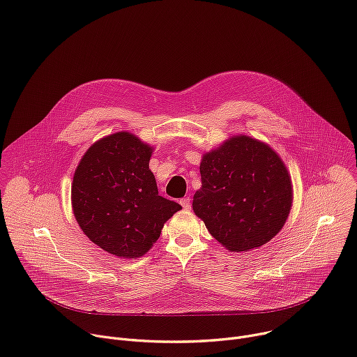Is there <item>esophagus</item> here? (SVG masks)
I'll return each instance as SVG.
<instances>
[{
    "label": "esophagus",
    "mask_w": 357,
    "mask_h": 357,
    "mask_svg": "<svg viewBox=\"0 0 357 357\" xmlns=\"http://www.w3.org/2000/svg\"><path fill=\"white\" fill-rule=\"evenodd\" d=\"M180 204H181V206H183L184 209H190V208H191V201H190L188 197L181 198V199H180Z\"/></svg>",
    "instance_id": "esophagus-1"
}]
</instances>
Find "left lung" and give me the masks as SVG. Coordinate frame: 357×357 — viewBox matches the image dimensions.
Masks as SVG:
<instances>
[{
    "label": "left lung",
    "instance_id": "left-lung-1",
    "mask_svg": "<svg viewBox=\"0 0 357 357\" xmlns=\"http://www.w3.org/2000/svg\"><path fill=\"white\" fill-rule=\"evenodd\" d=\"M199 173L192 211L227 250L257 249L282 229L293 206V181L266 142L229 136L202 155Z\"/></svg>",
    "mask_w": 357,
    "mask_h": 357
}]
</instances>
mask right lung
Here are the masks:
<instances>
[{
  "instance_id": "add662e5",
  "label": "right lung",
  "mask_w": 357,
  "mask_h": 357,
  "mask_svg": "<svg viewBox=\"0 0 357 357\" xmlns=\"http://www.w3.org/2000/svg\"><path fill=\"white\" fill-rule=\"evenodd\" d=\"M155 148L129 130L86 151L71 183V208L84 235L121 259L146 255L181 205L159 195L149 162Z\"/></svg>"
}]
</instances>
